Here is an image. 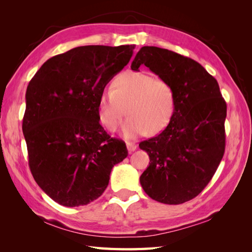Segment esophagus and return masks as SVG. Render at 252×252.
Wrapping results in <instances>:
<instances>
[{
    "instance_id": "1",
    "label": "esophagus",
    "mask_w": 252,
    "mask_h": 252,
    "mask_svg": "<svg viewBox=\"0 0 252 252\" xmlns=\"http://www.w3.org/2000/svg\"><path fill=\"white\" fill-rule=\"evenodd\" d=\"M126 146H127V149H128L129 152L134 151L136 149V147H138V146H136V144L132 143V142H127L126 143Z\"/></svg>"
}]
</instances>
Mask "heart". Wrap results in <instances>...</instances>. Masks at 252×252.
<instances>
[{
	"mask_svg": "<svg viewBox=\"0 0 252 252\" xmlns=\"http://www.w3.org/2000/svg\"><path fill=\"white\" fill-rule=\"evenodd\" d=\"M127 111L123 134L134 139L156 134L167 126L174 110V91L166 80L143 70H128L113 81L111 89L100 94L97 114L109 131L117 130Z\"/></svg>",
	"mask_w": 252,
	"mask_h": 252,
	"instance_id": "obj_1",
	"label": "heart"
}]
</instances>
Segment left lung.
<instances>
[{
  "label": "left lung",
  "mask_w": 252,
  "mask_h": 252,
  "mask_svg": "<svg viewBox=\"0 0 252 252\" xmlns=\"http://www.w3.org/2000/svg\"><path fill=\"white\" fill-rule=\"evenodd\" d=\"M145 65L168 82L174 110L158 135L140 143L150 163L140 177L152 200L178 205L207 186L225 152L226 102L217 80L194 60L155 46H144L131 63Z\"/></svg>",
  "instance_id": "obj_1"
}]
</instances>
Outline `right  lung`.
Returning <instances> with one entry per match:
<instances>
[{
	"label": "right lung",
	"instance_id": "right-lung-1",
	"mask_svg": "<svg viewBox=\"0 0 252 252\" xmlns=\"http://www.w3.org/2000/svg\"><path fill=\"white\" fill-rule=\"evenodd\" d=\"M134 45H89L47 60L29 82L23 133L36 184L66 207L87 205L107 188L126 144L100 124L97 103L130 61Z\"/></svg>",
	"mask_w": 252,
	"mask_h": 252
}]
</instances>
